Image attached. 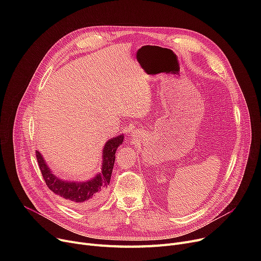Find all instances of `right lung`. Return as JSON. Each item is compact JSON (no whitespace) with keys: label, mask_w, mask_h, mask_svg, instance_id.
<instances>
[{"label":"right lung","mask_w":261,"mask_h":261,"mask_svg":"<svg viewBox=\"0 0 261 261\" xmlns=\"http://www.w3.org/2000/svg\"><path fill=\"white\" fill-rule=\"evenodd\" d=\"M122 141L123 134L115 136L106 143L102 150L101 171L87 182H66L60 180L50 171L41 153L36 151L39 168L47 187L55 195L84 206L99 200L110 184L115 162V152L118 146L122 144Z\"/></svg>","instance_id":"right-lung-1"}]
</instances>
